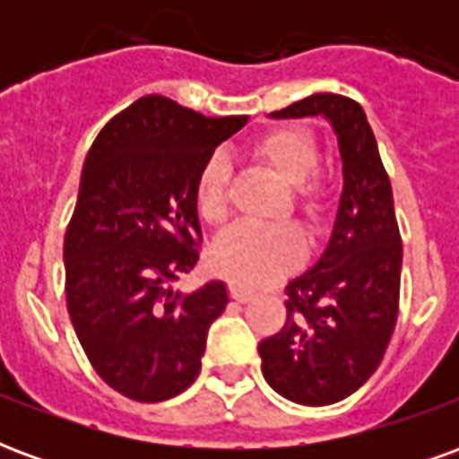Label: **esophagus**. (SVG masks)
<instances>
[{
  "label": "esophagus",
  "instance_id": "34e87169",
  "mask_svg": "<svg viewBox=\"0 0 459 459\" xmlns=\"http://www.w3.org/2000/svg\"><path fill=\"white\" fill-rule=\"evenodd\" d=\"M229 292H230V298L238 299V302H248V299H253V295H255V290L248 288V285H243V282H238V280H230Z\"/></svg>",
  "mask_w": 459,
  "mask_h": 459
}]
</instances>
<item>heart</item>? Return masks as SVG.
Segmentation results:
<instances>
[{
	"mask_svg": "<svg viewBox=\"0 0 459 459\" xmlns=\"http://www.w3.org/2000/svg\"><path fill=\"white\" fill-rule=\"evenodd\" d=\"M253 157L275 177L292 186L295 206L309 226L325 216V191L312 174L317 171L319 152L315 140L298 130H278L253 144ZM230 167L226 157L213 154L196 181V211L211 226H221L229 216ZM305 253V238L292 226H250L238 223L226 230L211 250V265L226 278L243 282H265L295 268Z\"/></svg>",
	"mask_w": 459,
	"mask_h": 459,
	"instance_id": "1",
	"label": "heart"
}]
</instances>
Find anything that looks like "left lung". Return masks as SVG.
I'll return each mask as SVG.
<instances>
[{
	"mask_svg": "<svg viewBox=\"0 0 459 459\" xmlns=\"http://www.w3.org/2000/svg\"><path fill=\"white\" fill-rule=\"evenodd\" d=\"M325 117L337 134L344 186L327 248L285 288L288 319L258 354L273 391L302 405L337 403L371 378L394 334L403 246L394 191L361 105L315 93L270 113Z\"/></svg>",
	"mask_w": 459,
	"mask_h": 459,
	"instance_id": "left-lung-1",
	"label": "left lung"
}]
</instances>
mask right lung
Returning a JSON list of instances; mask_svg holds the SVG:
<instances>
[{
	"mask_svg": "<svg viewBox=\"0 0 459 459\" xmlns=\"http://www.w3.org/2000/svg\"><path fill=\"white\" fill-rule=\"evenodd\" d=\"M246 115L206 117L144 95L95 137L64 240L65 302L85 356L117 394L160 403L201 371L226 282H174L199 263L196 181Z\"/></svg>",
	"mask_w": 459,
	"mask_h": 459,
	"instance_id": "obj_1",
	"label": "right lung"
}]
</instances>
